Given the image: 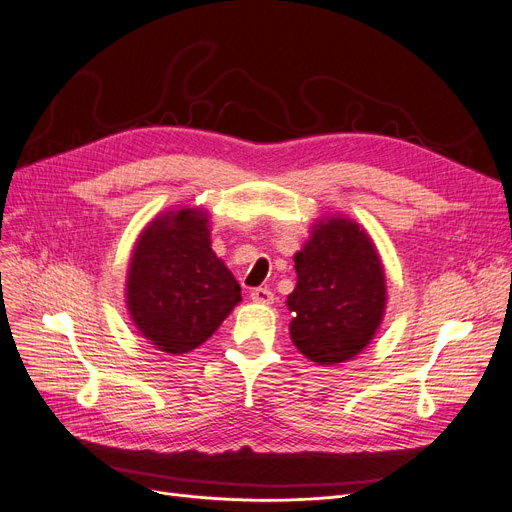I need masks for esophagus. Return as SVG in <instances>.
Masks as SVG:
<instances>
[{
  "label": "esophagus",
  "mask_w": 512,
  "mask_h": 512,
  "mask_svg": "<svg viewBox=\"0 0 512 512\" xmlns=\"http://www.w3.org/2000/svg\"><path fill=\"white\" fill-rule=\"evenodd\" d=\"M251 299L255 301V304H272L274 293L266 287H257V289L251 291Z\"/></svg>",
  "instance_id": "34e87169"
}]
</instances>
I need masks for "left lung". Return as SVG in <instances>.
<instances>
[{
	"label": "left lung",
	"instance_id": "left-lung-1",
	"mask_svg": "<svg viewBox=\"0 0 512 512\" xmlns=\"http://www.w3.org/2000/svg\"><path fill=\"white\" fill-rule=\"evenodd\" d=\"M297 285L287 297L295 348L318 365L361 354L386 310V274L373 240L346 217H327L295 257Z\"/></svg>",
	"mask_w": 512,
	"mask_h": 512
}]
</instances>
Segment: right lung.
Instances as JSON below:
<instances>
[{
    "mask_svg": "<svg viewBox=\"0 0 512 512\" xmlns=\"http://www.w3.org/2000/svg\"><path fill=\"white\" fill-rule=\"evenodd\" d=\"M240 285L211 249L208 217L181 208L156 217L132 251L126 306L158 350L185 354L211 337L238 306Z\"/></svg>",
    "mask_w": 512,
    "mask_h": 512,
    "instance_id": "obj_1",
    "label": "right lung"
}]
</instances>
